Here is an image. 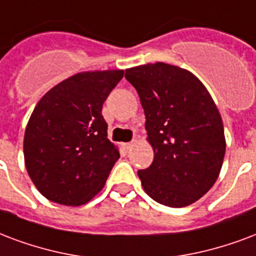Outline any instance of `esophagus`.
<instances>
[{"label":"esophagus","mask_w":256,"mask_h":256,"mask_svg":"<svg viewBox=\"0 0 256 256\" xmlns=\"http://www.w3.org/2000/svg\"><path fill=\"white\" fill-rule=\"evenodd\" d=\"M134 144H136V141H132V142H128V144H124V148L126 150H128V149H132V146H134Z\"/></svg>","instance_id":"1"}]
</instances>
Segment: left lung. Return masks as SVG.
Here are the masks:
<instances>
[{
    "mask_svg": "<svg viewBox=\"0 0 256 256\" xmlns=\"http://www.w3.org/2000/svg\"><path fill=\"white\" fill-rule=\"evenodd\" d=\"M145 111L154 160L138 170L150 198L172 208L190 206L219 177L226 154L223 120L192 72L156 63L126 70Z\"/></svg>",
    "mask_w": 256,
    "mask_h": 256,
    "instance_id": "obj_1",
    "label": "left lung"
}]
</instances>
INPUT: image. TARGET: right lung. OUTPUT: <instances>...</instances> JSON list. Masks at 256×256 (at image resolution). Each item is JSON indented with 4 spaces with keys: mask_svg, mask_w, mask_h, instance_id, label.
Returning <instances> with one entry per match:
<instances>
[{
    "mask_svg": "<svg viewBox=\"0 0 256 256\" xmlns=\"http://www.w3.org/2000/svg\"><path fill=\"white\" fill-rule=\"evenodd\" d=\"M122 70L80 72L50 88L25 128V166L44 198L82 206L102 190L120 152L107 138L102 107Z\"/></svg>",
    "mask_w": 256,
    "mask_h": 256,
    "instance_id": "add662e5",
    "label": "right lung"
}]
</instances>
